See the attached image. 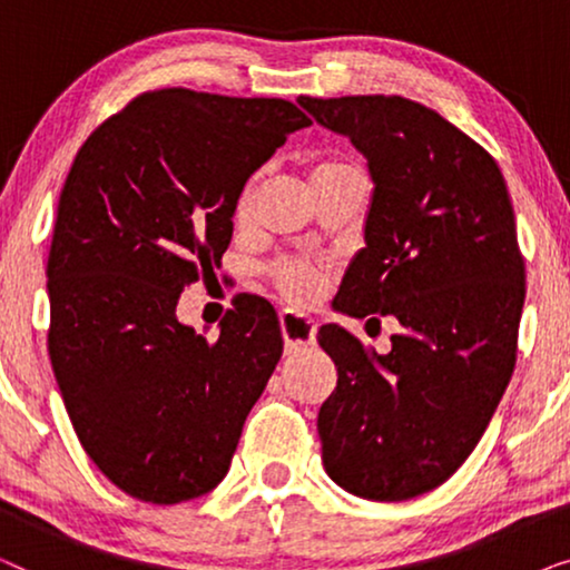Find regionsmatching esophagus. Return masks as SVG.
I'll return each mask as SVG.
<instances>
[{"mask_svg": "<svg viewBox=\"0 0 570 570\" xmlns=\"http://www.w3.org/2000/svg\"><path fill=\"white\" fill-rule=\"evenodd\" d=\"M279 330H283L287 350H301V347H308L316 342L314 318L293 314V311H283V314H279Z\"/></svg>", "mask_w": 570, "mask_h": 570, "instance_id": "1", "label": "esophagus"}]
</instances>
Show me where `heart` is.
<instances>
[{"mask_svg":"<svg viewBox=\"0 0 570 570\" xmlns=\"http://www.w3.org/2000/svg\"><path fill=\"white\" fill-rule=\"evenodd\" d=\"M345 170H357V168L353 166V163H345L337 158L322 160L314 170H311V181H316V178H322V176L345 174ZM254 191H256V181H248L246 189L240 191V202H238L240 215H246L248 207H252ZM275 283L279 291L287 295V298L311 301L318 291H322L324 277H322V269L314 267V264H308V262H283L275 267Z\"/></svg>","mask_w":570,"mask_h":570,"instance_id":"b5f03b06","label":"heart"}]
</instances>
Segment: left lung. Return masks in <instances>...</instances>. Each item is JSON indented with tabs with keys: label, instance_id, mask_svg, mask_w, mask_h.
<instances>
[{
	"label": "left lung",
	"instance_id": "left-lung-1",
	"mask_svg": "<svg viewBox=\"0 0 570 570\" xmlns=\"http://www.w3.org/2000/svg\"><path fill=\"white\" fill-rule=\"evenodd\" d=\"M298 104L355 145L373 181L334 308L402 326L386 355L337 324L318 330L337 365L316 420L324 470L353 495L410 501L464 464L511 381L527 293L511 197L498 163L415 100Z\"/></svg>",
	"mask_w": 570,
	"mask_h": 570
}]
</instances>
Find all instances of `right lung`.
<instances>
[{
	"instance_id": "right-lung-1",
	"label": "right lung",
	"mask_w": 570,
	"mask_h": 570,
	"mask_svg": "<svg viewBox=\"0 0 570 570\" xmlns=\"http://www.w3.org/2000/svg\"><path fill=\"white\" fill-rule=\"evenodd\" d=\"M308 116L283 98L145 92L80 147L49 254V355L77 439L139 501L170 505L228 474L283 355L275 308L244 295L209 342L178 322L215 275L240 191Z\"/></svg>"
}]
</instances>
